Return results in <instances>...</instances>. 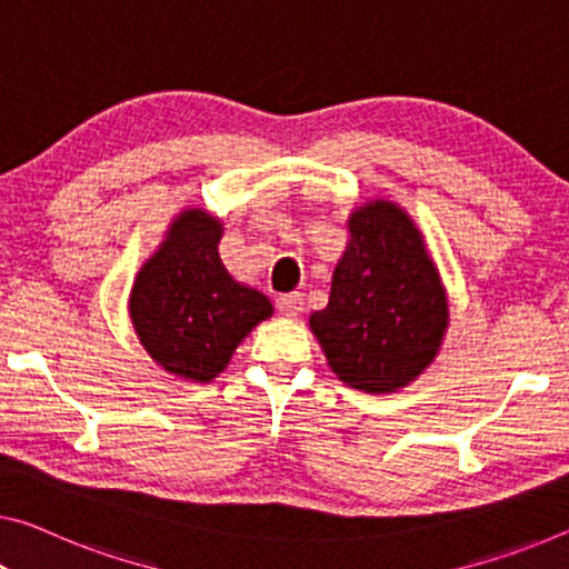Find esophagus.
Listing matches in <instances>:
<instances>
[{
	"instance_id": "obj_1",
	"label": "esophagus",
	"mask_w": 569,
	"mask_h": 569,
	"mask_svg": "<svg viewBox=\"0 0 569 569\" xmlns=\"http://www.w3.org/2000/svg\"><path fill=\"white\" fill-rule=\"evenodd\" d=\"M277 310L284 315V318H297L302 312V295L300 292H290L282 295L277 300Z\"/></svg>"
}]
</instances>
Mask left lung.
I'll use <instances>...</instances> for the list:
<instances>
[{
    "label": "left lung",
    "mask_w": 569,
    "mask_h": 569,
    "mask_svg": "<svg viewBox=\"0 0 569 569\" xmlns=\"http://www.w3.org/2000/svg\"><path fill=\"white\" fill-rule=\"evenodd\" d=\"M330 297L310 315L328 366L366 395L412 383L440 353L450 305L425 236L405 208L373 198L348 216Z\"/></svg>",
    "instance_id": "obj_1"
}]
</instances>
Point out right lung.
Returning <instances> with one entry per match:
<instances>
[{
    "label": "right lung",
    "instance_id": "obj_1",
    "mask_svg": "<svg viewBox=\"0 0 569 569\" xmlns=\"http://www.w3.org/2000/svg\"><path fill=\"white\" fill-rule=\"evenodd\" d=\"M223 223L203 208L172 218L129 292V318L147 356L182 381L208 383L243 338L272 318V300L236 282L218 243Z\"/></svg>",
    "mask_w": 569,
    "mask_h": 569
}]
</instances>
